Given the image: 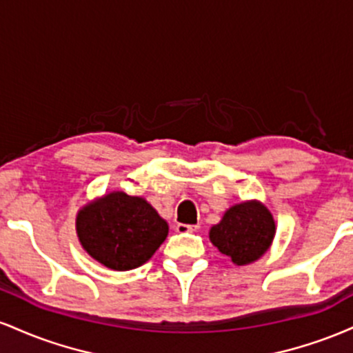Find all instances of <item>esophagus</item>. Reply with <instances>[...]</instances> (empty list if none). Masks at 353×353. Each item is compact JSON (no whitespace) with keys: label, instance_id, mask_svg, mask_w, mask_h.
Here are the masks:
<instances>
[{"label":"esophagus","instance_id":"obj_1","mask_svg":"<svg viewBox=\"0 0 353 353\" xmlns=\"http://www.w3.org/2000/svg\"><path fill=\"white\" fill-rule=\"evenodd\" d=\"M199 230V225H188V224H177L176 232L185 234V232H197Z\"/></svg>","mask_w":353,"mask_h":353}]
</instances>
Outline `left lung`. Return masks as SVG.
<instances>
[{
	"mask_svg": "<svg viewBox=\"0 0 353 353\" xmlns=\"http://www.w3.org/2000/svg\"><path fill=\"white\" fill-rule=\"evenodd\" d=\"M274 236L272 214L257 201L232 205L209 232L210 242L237 265H247L261 259L272 244Z\"/></svg>",
	"mask_w": 353,
	"mask_h": 353,
	"instance_id": "obj_1",
	"label": "left lung"
}]
</instances>
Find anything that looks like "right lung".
I'll use <instances>...</instances> for the list:
<instances>
[{
	"label": "right lung",
	"instance_id": "add662e5",
	"mask_svg": "<svg viewBox=\"0 0 353 353\" xmlns=\"http://www.w3.org/2000/svg\"><path fill=\"white\" fill-rule=\"evenodd\" d=\"M76 230L94 261L112 270H131L152 257L169 225L143 197L116 190L84 205Z\"/></svg>",
	"mask_w": 353,
	"mask_h": 353
}]
</instances>
